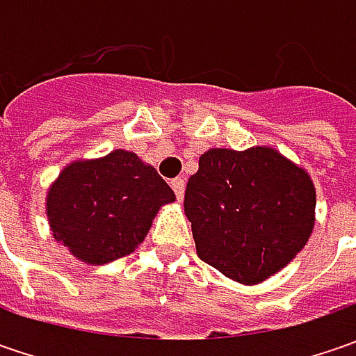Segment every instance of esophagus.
<instances>
[{
	"label": "esophagus",
	"mask_w": 356,
	"mask_h": 356,
	"mask_svg": "<svg viewBox=\"0 0 356 356\" xmlns=\"http://www.w3.org/2000/svg\"><path fill=\"white\" fill-rule=\"evenodd\" d=\"M170 186H172V190H174V194H176V198H178V200L184 198L186 184H184V180H182V178H174V180L170 182Z\"/></svg>",
	"instance_id": "34e87169"
}]
</instances>
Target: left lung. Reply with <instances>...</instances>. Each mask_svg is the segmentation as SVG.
Returning a JSON list of instances; mask_svg holds the SVG:
<instances>
[{
    "label": "left lung",
    "mask_w": 356,
    "mask_h": 356,
    "mask_svg": "<svg viewBox=\"0 0 356 356\" xmlns=\"http://www.w3.org/2000/svg\"><path fill=\"white\" fill-rule=\"evenodd\" d=\"M184 212L200 259L255 285L305 248L315 226V186L269 146L212 148L188 180Z\"/></svg>",
    "instance_id": "left-lung-1"
}]
</instances>
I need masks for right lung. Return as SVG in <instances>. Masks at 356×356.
<instances>
[{
	"label": "right lung",
	"mask_w": 356,
	"mask_h": 356,
	"mask_svg": "<svg viewBox=\"0 0 356 356\" xmlns=\"http://www.w3.org/2000/svg\"><path fill=\"white\" fill-rule=\"evenodd\" d=\"M174 200L150 164L134 152L113 150L63 168L47 192L49 226L76 259L103 266L134 252L158 210Z\"/></svg>",
	"instance_id": "1"
}]
</instances>
